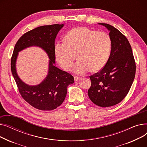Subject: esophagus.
<instances>
[{"label": "esophagus", "mask_w": 147, "mask_h": 147, "mask_svg": "<svg viewBox=\"0 0 147 147\" xmlns=\"http://www.w3.org/2000/svg\"><path fill=\"white\" fill-rule=\"evenodd\" d=\"M74 81H75V82H77V81H78V80H79L80 79V78H79V77L74 76Z\"/></svg>", "instance_id": "esophagus-1"}]
</instances>
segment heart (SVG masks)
Returning <instances> with one entry per match:
<instances>
[{
    "mask_svg": "<svg viewBox=\"0 0 147 147\" xmlns=\"http://www.w3.org/2000/svg\"><path fill=\"white\" fill-rule=\"evenodd\" d=\"M65 40L55 44L54 52L56 60L65 70L70 69L73 64V53H77L79 61L73 66L71 71L78 75L86 74L90 69L98 71L109 61L112 42L105 32L78 27L69 31Z\"/></svg>",
    "mask_w": 147,
    "mask_h": 147,
    "instance_id": "b5f03b06",
    "label": "heart"
}]
</instances>
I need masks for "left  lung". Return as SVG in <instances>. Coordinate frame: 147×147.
<instances>
[{
  "mask_svg": "<svg viewBox=\"0 0 147 147\" xmlns=\"http://www.w3.org/2000/svg\"><path fill=\"white\" fill-rule=\"evenodd\" d=\"M109 31L112 48L109 61L99 73L90 76L88 94L92 102L101 107L120 102L135 79L136 65L131 46L119 30L105 23H98Z\"/></svg>",
  "mask_w": 147,
  "mask_h": 147,
  "instance_id": "obj_1",
  "label": "left lung"
}]
</instances>
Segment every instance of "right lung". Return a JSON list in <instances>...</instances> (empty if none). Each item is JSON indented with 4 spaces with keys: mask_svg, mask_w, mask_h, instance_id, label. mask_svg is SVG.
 Here are the masks:
<instances>
[{
    "mask_svg": "<svg viewBox=\"0 0 147 147\" xmlns=\"http://www.w3.org/2000/svg\"><path fill=\"white\" fill-rule=\"evenodd\" d=\"M64 26H43L29 31L19 38L13 49L11 71L20 93L26 101L38 110L50 111L57 109L64 101L68 86L74 82L73 76L55 65V40ZM32 46L42 49L50 59L47 76L36 86H29L23 82L18 76L16 68L18 53Z\"/></svg>",
    "mask_w": 147,
    "mask_h": 147,
    "instance_id": "right-lung-1",
    "label": "right lung"
}]
</instances>
